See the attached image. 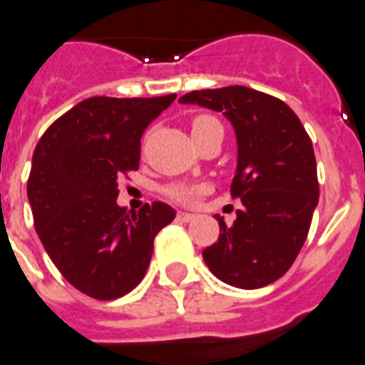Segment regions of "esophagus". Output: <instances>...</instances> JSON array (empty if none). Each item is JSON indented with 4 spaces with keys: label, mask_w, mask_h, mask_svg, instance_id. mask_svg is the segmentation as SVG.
<instances>
[{
    "label": "esophagus",
    "mask_w": 365,
    "mask_h": 365,
    "mask_svg": "<svg viewBox=\"0 0 365 365\" xmlns=\"http://www.w3.org/2000/svg\"><path fill=\"white\" fill-rule=\"evenodd\" d=\"M177 219H179V221L190 222V221H194V219H196V215L186 213V211H179V213H177Z\"/></svg>",
    "instance_id": "34e87169"
}]
</instances>
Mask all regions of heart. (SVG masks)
I'll list each match as a JSON object with an SVG mask.
<instances>
[{
	"instance_id": "1",
	"label": "heart",
	"mask_w": 365,
	"mask_h": 365,
	"mask_svg": "<svg viewBox=\"0 0 365 365\" xmlns=\"http://www.w3.org/2000/svg\"><path fill=\"white\" fill-rule=\"evenodd\" d=\"M209 121H217L215 118H211V115H197L196 120L192 121V131H196V129H200L202 125H205V123H209ZM202 188L200 186H192V185H185V182H177V185H171L165 190V194H168L173 202L177 203H185V205H190V203H196L197 200H200V196H202Z\"/></svg>"
}]
</instances>
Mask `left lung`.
Here are the masks:
<instances>
[{"label": "left lung", "instance_id": "1", "mask_svg": "<svg viewBox=\"0 0 365 365\" xmlns=\"http://www.w3.org/2000/svg\"><path fill=\"white\" fill-rule=\"evenodd\" d=\"M182 104L222 112L238 138V169L230 186L244 209L203 250L209 270L225 284L257 289L282 278L297 259L318 205L320 185L312 140L279 98L244 86L190 91Z\"/></svg>", "mask_w": 365, "mask_h": 365}]
</instances>
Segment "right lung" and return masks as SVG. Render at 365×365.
Returning <instances> with one entry per match:
<instances>
[{
  "label": "right lung",
  "instance_id": "obj_1",
  "mask_svg": "<svg viewBox=\"0 0 365 365\" xmlns=\"http://www.w3.org/2000/svg\"><path fill=\"white\" fill-rule=\"evenodd\" d=\"M177 95L91 97L39 138L28 177L34 227L76 289L98 301L123 297L150 264L154 238L175 219L168 203L120 207L118 177L137 171L140 137Z\"/></svg>",
  "mask_w": 365,
  "mask_h": 365
}]
</instances>
